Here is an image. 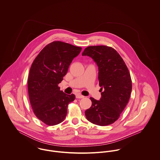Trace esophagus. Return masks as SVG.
<instances>
[{"mask_svg": "<svg viewBox=\"0 0 160 160\" xmlns=\"http://www.w3.org/2000/svg\"><path fill=\"white\" fill-rule=\"evenodd\" d=\"M75 96H76V98H84V96H82L80 94H77Z\"/></svg>", "mask_w": 160, "mask_h": 160, "instance_id": "esophagus-1", "label": "esophagus"}]
</instances>
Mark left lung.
<instances>
[{"label":"left lung","mask_w":160,"mask_h":160,"mask_svg":"<svg viewBox=\"0 0 160 160\" xmlns=\"http://www.w3.org/2000/svg\"><path fill=\"white\" fill-rule=\"evenodd\" d=\"M82 56L93 59L98 67L99 100L90 98L92 104L85 112L88 121L100 126L117 121L126 108L132 91V80L124 61L112 48L94 46L86 48Z\"/></svg>","instance_id":"1"}]
</instances>
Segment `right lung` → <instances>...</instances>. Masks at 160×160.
I'll list each match as a JSON object with an SVG mask.
<instances>
[{"instance_id":"1","label":"right lung","mask_w":160,"mask_h":160,"mask_svg":"<svg viewBox=\"0 0 160 160\" xmlns=\"http://www.w3.org/2000/svg\"><path fill=\"white\" fill-rule=\"evenodd\" d=\"M82 48L54 41L46 46L34 60L30 68L28 90L35 116L48 126L64 121L68 103L75 96L60 90V83L73 59Z\"/></svg>"}]
</instances>
